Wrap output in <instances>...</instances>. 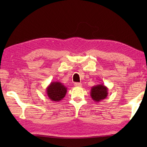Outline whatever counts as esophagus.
<instances>
[{
    "label": "esophagus",
    "instance_id": "1",
    "mask_svg": "<svg viewBox=\"0 0 147 147\" xmlns=\"http://www.w3.org/2000/svg\"><path fill=\"white\" fill-rule=\"evenodd\" d=\"M74 85L75 86H81V85H82V84L80 83H74Z\"/></svg>",
    "mask_w": 147,
    "mask_h": 147
}]
</instances>
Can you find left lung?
Listing matches in <instances>:
<instances>
[{
  "label": "left lung",
  "mask_w": 147,
  "mask_h": 147,
  "mask_svg": "<svg viewBox=\"0 0 147 147\" xmlns=\"http://www.w3.org/2000/svg\"><path fill=\"white\" fill-rule=\"evenodd\" d=\"M90 94L93 100L99 102L105 99L108 96V88L103 84H97L91 88Z\"/></svg>",
  "instance_id": "left-lung-1"
}]
</instances>
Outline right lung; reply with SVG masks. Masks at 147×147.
<instances>
[{"mask_svg": "<svg viewBox=\"0 0 147 147\" xmlns=\"http://www.w3.org/2000/svg\"><path fill=\"white\" fill-rule=\"evenodd\" d=\"M67 88L59 82H51L47 88V94L52 101L59 102L63 99L67 93Z\"/></svg>", "mask_w": 147, "mask_h": 147, "instance_id": "1", "label": "right lung"}]
</instances>
